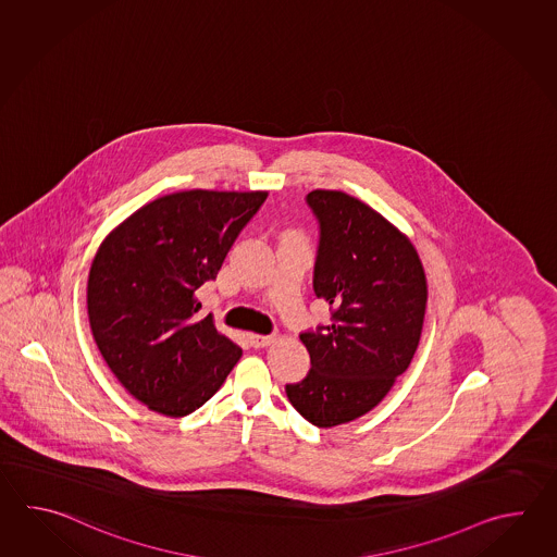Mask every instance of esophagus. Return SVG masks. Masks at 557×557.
<instances>
[{
    "label": "esophagus",
    "instance_id": "1",
    "mask_svg": "<svg viewBox=\"0 0 557 557\" xmlns=\"http://www.w3.org/2000/svg\"><path fill=\"white\" fill-rule=\"evenodd\" d=\"M249 343L252 348H264V346L274 343V336H271V334H255V332H250Z\"/></svg>",
    "mask_w": 557,
    "mask_h": 557
}]
</instances>
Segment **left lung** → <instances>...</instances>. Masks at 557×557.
Returning a JSON list of instances; mask_svg holds the SVG:
<instances>
[{"instance_id":"8db88e82","label":"left lung","mask_w":557,"mask_h":557,"mask_svg":"<svg viewBox=\"0 0 557 557\" xmlns=\"http://www.w3.org/2000/svg\"><path fill=\"white\" fill-rule=\"evenodd\" d=\"M319 221L312 288L331 324L300 332L307 376L286 384L288 403L319 428L367 414L406 372L426 312V274L412 243L382 214L343 190H312Z\"/></svg>"}]
</instances>
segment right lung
<instances>
[{
    "label": "right lung",
    "instance_id": "add662e5",
    "mask_svg": "<svg viewBox=\"0 0 557 557\" xmlns=\"http://www.w3.org/2000/svg\"><path fill=\"white\" fill-rule=\"evenodd\" d=\"M264 190H183L131 214L97 250L87 314L107 367L159 414L187 416L223 386L243 350L197 317L195 293L214 281Z\"/></svg>",
    "mask_w": 557,
    "mask_h": 557
}]
</instances>
